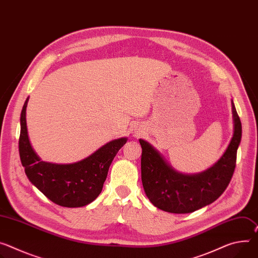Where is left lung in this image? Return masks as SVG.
<instances>
[{
  "instance_id": "left-lung-1",
  "label": "left lung",
  "mask_w": 258,
  "mask_h": 258,
  "mask_svg": "<svg viewBox=\"0 0 258 258\" xmlns=\"http://www.w3.org/2000/svg\"><path fill=\"white\" fill-rule=\"evenodd\" d=\"M233 134L222 156L204 172L182 174L145 140L142 147L141 176L145 194L158 209L185 214L212 204L226 189L236 168L237 150L241 143L242 124L231 100Z\"/></svg>"
}]
</instances>
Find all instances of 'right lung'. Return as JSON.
<instances>
[{
    "label": "right lung",
    "instance_id": "obj_1",
    "mask_svg": "<svg viewBox=\"0 0 258 258\" xmlns=\"http://www.w3.org/2000/svg\"><path fill=\"white\" fill-rule=\"evenodd\" d=\"M28 102L29 98L20 114L19 155L29 180L58 206L78 208L90 204L101 194L111 163L127 138L112 140L77 162L61 165L43 161L30 142L26 115Z\"/></svg>",
    "mask_w": 258,
    "mask_h": 258
}]
</instances>
